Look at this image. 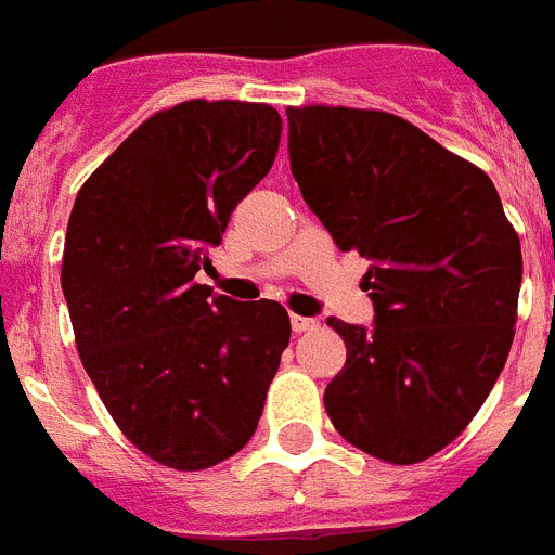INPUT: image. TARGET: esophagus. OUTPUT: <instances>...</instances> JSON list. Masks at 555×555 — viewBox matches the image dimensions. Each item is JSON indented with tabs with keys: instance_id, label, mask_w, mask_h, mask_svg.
Returning <instances> with one entry per match:
<instances>
[{
	"instance_id": "34e87169",
	"label": "esophagus",
	"mask_w": 555,
	"mask_h": 555,
	"mask_svg": "<svg viewBox=\"0 0 555 555\" xmlns=\"http://www.w3.org/2000/svg\"><path fill=\"white\" fill-rule=\"evenodd\" d=\"M292 321V332H309V330H314V326H318V321H314V318H304V314H292L289 318Z\"/></svg>"
}]
</instances>
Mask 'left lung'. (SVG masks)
<instances>
[{
  "label": "left lung",
  "instance_id": "left-lung-1",
  "mask_svg": "<svg viewBox=\"0 0 555 555\" xmlns=\"http://www.w3.org/2000/svg\"><path fill=\"white\" fill-rule=\"evenodd\" d=\"M306 206L363 274L375 321L330 318L347 363L326 387L340 436L389 464L444 450L499 380L513 344L521 243L493 180L384 111L289 108Z\"/></svg>",
  "mask_w": 555,
  "mask_h": 555
}]
</instances>
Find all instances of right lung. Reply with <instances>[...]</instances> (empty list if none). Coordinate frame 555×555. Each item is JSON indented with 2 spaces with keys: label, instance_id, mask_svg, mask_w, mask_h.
Wrapping results in <instances>:
<instances>
[{
  "label": "right lung",
  "instance_id": "1",
  "mask_svg": "<svg viewBox=\"0 0 555 555\" xmlns=\"http://www.w3.org/2000/svg\"><path fill=\"white\" fill-rule=\"evenodd\" d=\"M281 128L263 102H180L145 119L70 211L62 292L79 358L128 441L166 467L246 447L289 344L281 304L194 281L269 175Z\"/></svg>",
  "mask_w": 555,
  "mask_h": 555
}]
</instances>
